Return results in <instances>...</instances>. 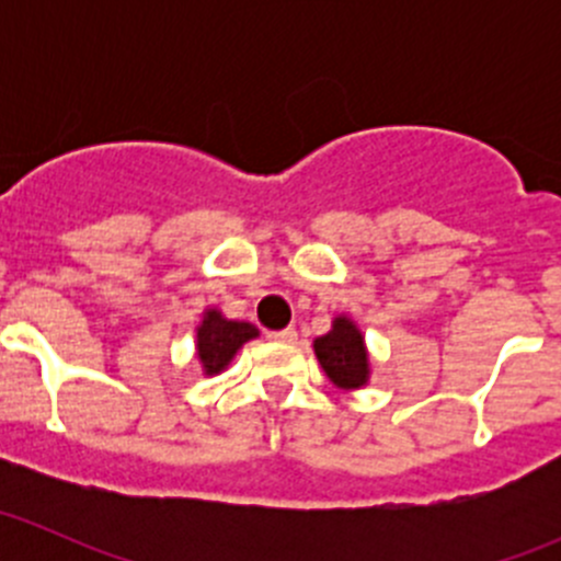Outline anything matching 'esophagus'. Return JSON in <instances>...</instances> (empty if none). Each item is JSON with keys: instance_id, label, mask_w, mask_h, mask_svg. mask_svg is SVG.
<instances>
[{"instance_id": "1", "label": "esophagus", "mask_w": 561, "mask_h": 561, "mask_svg": "<svg viewBox=\"0 0 561 561\" xmlns=\"http://www.w3.org/2000/svg\"><path fill=\"white\" fill-rule=\"evenodd\" d=\"M271 339H276V342H296L298 331L296 328H282V331L271 333Z\"/></svg>"}]
</instances>
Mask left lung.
Returning <instances> with one entry per match:
<instances>
[{"label":"left lung","instance_id":"8db88e82","mask_svg":"<svg viewBox=\"0 0 561 561\" xmlns=\"http://www.w3.org/2000/svg\"><path fill=\"white\" fill-rule=\"evenodd\" d=\"M314 355L336 388H360L369 380V353L364 336L347 317H336L331 331L314 339Z\"/></svg>","mask_w":561,"mask_h":561}]
</instances>
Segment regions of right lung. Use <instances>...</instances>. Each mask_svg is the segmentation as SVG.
<instances>
[{"label": "right lung", "instance_id": "add662e5", "mask_svg": "<svg viewBox=\"0 0 561 561\" xmlns=\"http://www.w3.org/2000/svg\"><path fill=\"white\" fill-rule=\"evenodd\" d=\"M257 336V328L252 322L225 320L222 312L208 309L203 314V322L197 325V358H201L206 375H219L225 366L233 360L241 344Z\"/></svg>", "mask_w": 561, "mask_h": 561}]
</instances>
